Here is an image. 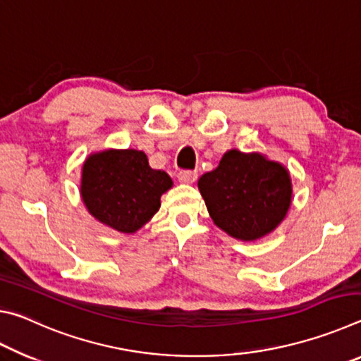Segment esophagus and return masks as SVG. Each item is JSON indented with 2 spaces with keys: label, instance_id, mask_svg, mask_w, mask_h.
<instances>
[{
  "label": "esophagus",
  "instance_id": "esophagus-1",
  "mask_svg": "<svg viewBox=\"0 0 361 361\" xmlns=\"http://www.w3.org/2000/svg\"><path fill=\"white\" fill-rule=\"evenodd\" d=\"M178 180L180 183H186V185H189V183H194L197 180V172H194V170H181L178 173Z\"/></svg>",
  "mask_w": 361,
  "mask_h": 361
}]
</instances>
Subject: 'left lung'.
<instances>
[{"mask_svg": "<svg viewBox=\"0 0 361 361\" xmlns=\"http://www.w3.org/2000/svg\"><path fill=\"white\" fill-rule=\"evenodd\" d=\"M197 186L213 223L240 240H256L276 229L291 202L288 172L258 152L228 151Z\"/></svg>", "mask_w": 361, "mask_h": 361, "instance_id": "8db88e82", "label": "left lung"}]
</instances>
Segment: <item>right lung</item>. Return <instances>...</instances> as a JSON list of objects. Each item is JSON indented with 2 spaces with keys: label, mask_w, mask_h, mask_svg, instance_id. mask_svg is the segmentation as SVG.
Segmentation results:
<instances>
[{
  "label": "right lung",
  "mask_w": 361,
  "mask_h": 361,
  "mask_svg": "<svg viewBox=\"0 0 361 361\" xmlns=\"http://www.w3.org/2000/svg\"><path fill=\"white\" fill-rule=\"evenodd\" d=\"M172 185L166 172L149 167L143 151L108 149L84 162L81 195L100 223L132 234L149 221Z\"/></svg>",
  "instance_id": "obj_1"
}]
</instances>
